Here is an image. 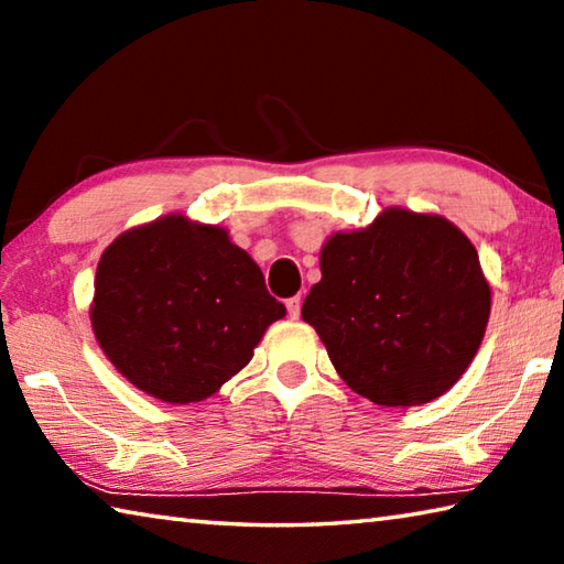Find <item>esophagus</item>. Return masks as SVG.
Returning <instances> with one entry per match:
<instances>
[{
	"instance_id": "esophagus-1",
	"label": "esophagus",
	"mask_w": 564,
	"mask_h": 564,
	"mask_svg": "<svg viewBox=\"0 0 564 564\" xmlns=\"http://www.w3.org/2000/svg\"><path fill=\"white\" fill-rule=\"evenodd\" d=\"M285 308H289L291 318H299L301 316V295H293V299L285 301Z\"/></svg>"
}]
</instances>
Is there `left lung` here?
<instances>
[{"label":"left lung","mask_w":564,"mask_h":564,"mask_svg":"<svg viewBox=\"0 0 564 564\" xmlns=\"http://www.w3.org/2000/svg\"><path fill=\"white\" fill-rule=\"evenodd\" d=\"M323 279L301 316L358 395L376 405L431 403L475 358L490 285L475 246L443 216L388 208L321 251Z\"/></svg>","instance_id":"obj_1"}]
</instances>
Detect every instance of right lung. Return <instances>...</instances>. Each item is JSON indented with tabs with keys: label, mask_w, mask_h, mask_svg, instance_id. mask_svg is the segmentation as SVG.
<instances>
[{
	"label": "right lung",
	"mask_w": 564,
	"mask_h": 564,
	"mask_svg": "<svg viewBox=\"0 0 564 564\" xmlns=\"http://www.w3.org/2000/svg\"><path fill=\"white\" fill-rule=\"evenodd\" d=\"M283 316L251 256L224 228L184 216L121 234L94 281L99 346L121 376L166 403L214 395Z\"/></svg>",
	"instance_id": "right-lung-1"
}]
</instances>
